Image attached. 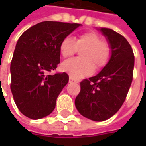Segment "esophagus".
<instances>
[{"label": "esophagus", "mask_w": 146, "mask_h": 146, "mask_svg": "<svg viewBox=\"0 0 146 146\" xmlns=\"http://www.w3.org/2000/svg\"><path fill=\"white\" fill-rule=\"evenodd\" d=\"M69 82L70 83H78V81L77 80H75L73 78H72V77H69Z\"/></svg>", "instance_id": "obj_1"}]
</instances>
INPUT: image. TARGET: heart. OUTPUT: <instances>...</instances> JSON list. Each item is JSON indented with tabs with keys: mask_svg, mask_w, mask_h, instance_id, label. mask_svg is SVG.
<instances>
[{
	"mask_svg": "<svg viewBox=\"0 0 146 146\" xmlns=\"http://www.w3.org/2000/svg\"><path fill=\"white\" fill-rule=\"evenodd\" d=\"M60 53L63 57L73 56L78 49L81 50L82 58H72L62 62V69L72 78L78 79L90 75L96 69L104 68L111 56V45L96 32L81 34L74 40L70 37L63 39L60 44Z\"/></svg>",
	"mask_w": 146,
	"mask_h": 146,
	"instance_id": "heart-1",
	"label": "heart"
}]
</instances>
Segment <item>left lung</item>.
Listing matches in <instances>:
<instances>
[{
    "label": "left lung",
    "instance_id": "left-lung-1",
    "mask_svg": "<svg viewBox=\"0 0 146 146\" xmlns=\"http://www.w3.org/2000/svg\"><path fill=\"white\" fill-rule=\"evenodd\" d=\"M99 30L111 45L110 61L97 75L80 83V92L75 99L78 112L96 122L107 120L121 108L131 85L134 66L128 40L111 29Z\"/></svg>",
    "mask_w": 146,
    "mask_h": 146
}]
</instances>
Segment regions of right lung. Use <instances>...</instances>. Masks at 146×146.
<instances>
[{"label":"right lung","mask_w":146,"mask_h":146,"mask_svg":"<svg viewBox=\"0 0 146 146\" xmlns=\"http://www.w3.org/2000/svg\"><path fill=\"white\" fill-rule=\"evenodd\" d=\"M78 23L44 21L18 39L11 62V90L18 110L27 117L40 119L50 115L56 98L68 84L66 73L49 75L60 63V44Z\"/></svg>","instance_id":"1"}]
</instances>
